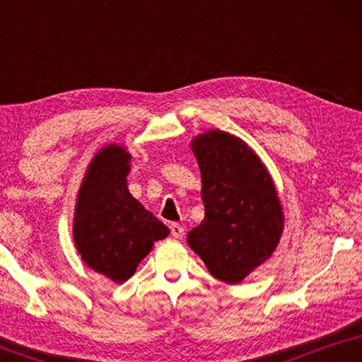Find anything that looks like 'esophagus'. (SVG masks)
I'll use <instances>...</instances> for the list:
<instances>
[{
    "mask_svg": "<svg viewBox=\"0 0 362 362\" xmlns=\"http://www.w3.org/2000/svg\"><path fill=\"white\" fill-rule=\"evenodd\" d=\"M170 233H173V236L175 238V240H182L183 235H185V228H183V226L179 223H173L170 225Z\"/></svg>",
    "mask_w": 362,
    "mask_h": 362,
    "instance_id": "1",
    "label": "esophagus"
}]
</instances>
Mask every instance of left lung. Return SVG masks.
I'll return each instance as SVG.
<instances>
[{
  "label": "left lung",
  "mask_w": 362,
  "mask_h": 362,
  "mask_svg": "<svg viewBox=\"0 0 362 362\" xmlns=\"http://www.w3.org/2000/svg\"><path fill=\"white\" fill-rule=\"evenodd\" d=\"M201 170L204 218L187 241L212 276L238 284L276 250L284 212L259 155L233 134L212 129L192 140Z\"/></svg>",
  "instance_id": "8db88e82"
}]
</instances>
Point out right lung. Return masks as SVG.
Instances as JSON below:
<instances>
[{
	"mask_svg": "<svg viewBox=\"0 0 362 362\" xmlns=\"http://www.w3.org/2000/svg\"><path fill=\"white\" fill-rule=\"evenodd\" d=\"M131 153L110 144L95 153L79 187L73 241L83 262L113 283L129 279L169 228L127 188Z\"/></svg>",
	"mask_w": 362,
	"mask_h": 362,
	"instance_id": "right-lung-1",
	"label": "right lung"
}]
</instances>
